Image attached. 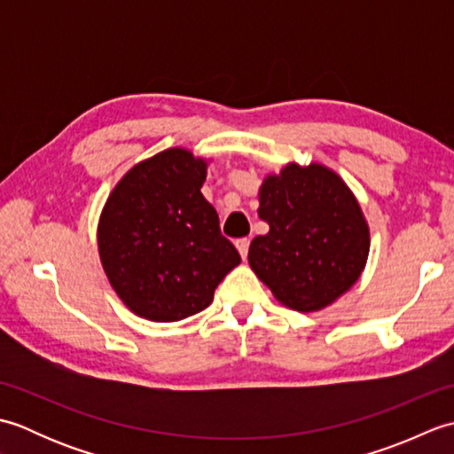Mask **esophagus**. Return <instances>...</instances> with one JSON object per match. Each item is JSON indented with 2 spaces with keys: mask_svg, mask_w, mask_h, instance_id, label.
Wrapping results in <instances>:
<instances>
[{
  "mask_svg": "<svg viewBox=\"0 0 454 454\" xmlns=\"http://www.w3.org/2000/svg\"><path fill=\"white\" fill-rule=\"evenodd\" d=\"M236 247H238V252H239V255H242V259H246L247 257V249H249V239H238L236 242Z\"/></svg>",
  "mask_w": 454,
  "mask_h": 454,
  "instance_id": "1",
  "label": "esophagus"
}]
</instances>
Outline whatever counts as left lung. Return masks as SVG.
<instances>
[{"label":"left lung","mask_w":454,"mask_h":454,"mask_svg":"<svg viewBox=\"0 0 454 454\" xmlns=\"http://www.w3.org/2000/svg\"><path fill=\"white\" fill-rule=\"evenodd\" d=\"M257 215L269 224L254 238L249 267L278 302L317 312L359 281L371 230L359 200L330 168L286 163L259 187Z\"/></svg>","instance_id":"1"}]
</instances>
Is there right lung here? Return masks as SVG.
I'll return each instance as SVG.
<instances>
[{"label":"right lung","mask_w":454,"mask_h":454,"mask_svg":"<svg viewBox=\"0 0 454 454\" xmlns=\"http://www.w3.org/2000/svg\"><path fill=\"white\" fill-rule=\"evenodd\" d=\"M208 161L169 148L137 163L101 210L98 247L113 291L150 322H177L212 302L242 257L202 197Z\"/></svg>","instance_id":"1"}]
</instances>
